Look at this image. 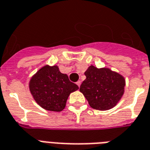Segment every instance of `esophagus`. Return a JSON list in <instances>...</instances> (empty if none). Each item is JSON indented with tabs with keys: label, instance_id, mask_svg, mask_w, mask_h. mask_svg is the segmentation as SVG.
Segmentation results:
<instances>
[{
	"label": "esophagus",
	"instance_id": "obj_1",
	"mask_svg": "<svg viewBox=\"0 0 150 150\" xmlns=\"http://www.w3.org/2000/svg\"><path fill=\"white\" fill-rule=\"evenodd\" d=\"M81 81H78L77 82H76V84H77V86H78V87H80V86H81Z\"/></svg>",
	"mask_w": 150,
	"mask_h": 150
}]
</instances>
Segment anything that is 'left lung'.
I'll list each match as a JSON object with an SVG mask.
<instances>
[{
  "label": "left lung",
  "instance_id": "8db88e82",
  "mask_svg": "<svg viewBox=\"0 0 150 150\" xmlns=\"http://www.w3.org/2000/svg\"><path fill=\"white\" fill-rule=\"evenodd\" d=\"M86 79L80 87L91 108L107 110L117 105L125 91V81L121 75L108 68L88 67Z\"/></svg>",
  "mask_w": 150,
  "mask_h": 150
}]
</instances>
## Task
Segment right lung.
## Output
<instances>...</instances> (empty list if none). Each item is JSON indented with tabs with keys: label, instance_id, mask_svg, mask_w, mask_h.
<instances>
[{
	"label": "right lung",
	"instance_id": "obj_1",
	"mask_svg": "<svg viewBox=\"0 0 150 150\" xmlns=\"http://www.w3.org/2000/svg\"><path fill=\"white\" fill-rule=\"evenodd\" d=\"M30 91L38 105L50 111L59 112L66 106L71 92L78 86L62 74L57 66H45L33 75L30 81Z\"/></svg>",
	"mask_w": 150,
	"mask_h": 150
}]
</instances>
